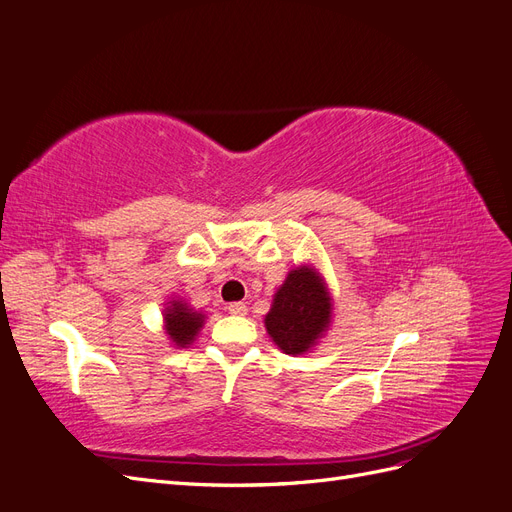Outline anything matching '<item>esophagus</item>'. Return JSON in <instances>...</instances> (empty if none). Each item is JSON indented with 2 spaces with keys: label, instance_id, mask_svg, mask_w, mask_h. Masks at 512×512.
<instances>
[{
  "label": "esophagus",
  "instance_id": "esophagus-1",
  "mask_svg": "<svg viewBox=\"0 0 512 512\" xmlns=\"http://www.w3.org/2000/svg\"><path fill=\"white\" fill-rule=\"evenodd\" d=\"M226 312L232 314V316H245V314H247V305L241 303V301L228 303V305H226Z\"/></svg>",
  "mask_w": 512,
  "mask_h": 512
}]
</instances>
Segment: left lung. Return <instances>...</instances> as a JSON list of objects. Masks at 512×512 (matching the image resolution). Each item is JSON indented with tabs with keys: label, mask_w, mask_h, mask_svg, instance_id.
<instances>
[{
	"label": "left lung",
	"mask_w": 512,
	"mask_h": 512,
	"mask_svg": "<svg viewBox=\"0 0 512 512\" xmlns=\"http://www.w3.org/2000/svg\"><path fill=\"white\" fill-rule=\"evenodd\" d=\"M329 322L331 299L320 277L307 267L290 271L265 318L277 348L286 354H303L327 331Z\"/></svg>",
	"instance_id": "obj_1"
}]
</instances>
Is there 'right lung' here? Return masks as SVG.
Segmentation results:
<instances>
[{
  "label": "right lung",
  "instance_id": "right-lung-1",
  "mask_svg": "<svg viewBox=\"0 0 512 512\" xmlns=\"http://www.w3.org/2000/svg\"><path fill=\"white\" fill-rule=\"evenodd\" d=\"M164 318H166V333L170 335V339H173L177 346L185 348L196 337L198 329L203 327L205 316L194 312V309H190L185 303L173 301V305L166 309Z\"/></svg>",
  "mask_w": 512,
  "mask_h": 512
}]
</instances>
